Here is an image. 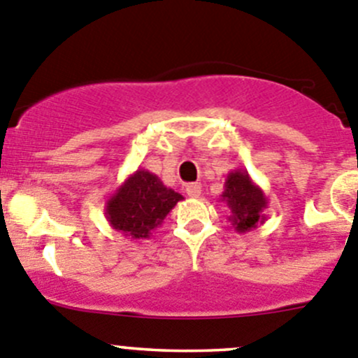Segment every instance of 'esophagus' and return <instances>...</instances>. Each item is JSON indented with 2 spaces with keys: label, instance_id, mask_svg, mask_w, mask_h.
Segmentation results:
<instances>
[{
  "label": "esophagus",
  "instance_id": "34e87169",
  "mask_svg": "<svg viewBox=\"0 0 358 358\" xmlns=\"http://www.w3.org/2000/svg\"><path fill=\"white\" fill-rule=\"evenodd\" d=\"M185 192L189 194V197H199L201 196V185H197V183H189V185L185 187Z\"/></svg>",
  "mask_w": 358,
  "mask_h": 358
}]
</instances>
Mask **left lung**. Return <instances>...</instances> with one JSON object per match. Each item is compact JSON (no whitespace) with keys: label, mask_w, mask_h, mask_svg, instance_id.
Masks as SVG:
<instances>
[{"label":"left lung","mask_w":358,"mask_h":358,"mask_svg":"<svg viewBox=\"0 0 358 358\" xmlns=\"http://www.w3.org/2000/svg\"><path fill=\"white\" fill-rule=\"evenodd\" d=\"M220 199L231 210L229 222L239 234L252 231L266 220L264 210L267 208V197L264 190L250 178L246 169L238 168L229 173Z\"/></svg>","instance_id":"left-lung-1"}]
</instances>
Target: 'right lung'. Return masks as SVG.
Wrapping results in <instances>:
<instances>
[{
  "label": "right lung",
  "instance_id": "obj_1",
  "mask_svg": "<svg viewBox=\"0 0 358 358\" xmlns=\"http://www.w3.org/2000/svg\"><path fill=\"white\" fill-rule=\"evenodd\" d=\"M182 199V194L166 187L157 175L140 168L106 199L105 215L110 227L131 241H141L150 238Z\"/></svg>",
  "mask_w": 358,
  "mask_h": 358
}]
</instances>
